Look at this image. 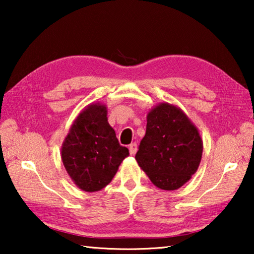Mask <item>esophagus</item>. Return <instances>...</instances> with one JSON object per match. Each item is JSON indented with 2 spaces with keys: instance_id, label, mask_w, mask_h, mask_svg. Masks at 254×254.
Here are the masks:
<instances>
[{
  "instance_id": "esophagus-1",
  "label": "esophagus",
  "mask_w": 254,
  "mask_h": 254,
  "mask_svg": "<svg viewBox=\"0 0 254 254\" xmlns=\"http://www.w3.org/2000/svg\"><path fill=\"white\" fill-rule=\"evenodd\" d=\"M128 150H130V154H132V156H134V154L136 153V150H137L136 143L133 142V143H131L130 145H128Z\"/></svg>"
}]
</instances>
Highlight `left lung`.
<instances>
[{"mask_svg":"<svg viewBox=\"0 0 254 254\" xmlns=\"http://www.w3.org/2000/svg\"><path fill=\"white\" fill-rule=\"evenodd\" d=\"M201 154L198 128L182 109L163 102L148 112L135 160L154 186L163 190L182 187L198 169Z\"/></svg>","mask_w":254,"mask_h":254,"instance_id":"1","label":"left lung"}]
</instances>
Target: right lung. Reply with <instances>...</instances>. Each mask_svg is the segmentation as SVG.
Segmentation results:
<instances>
[{
  "mask_svg": "<svg viewBox=\"0 0 254 254\" xmlns=\"http://www.w3.org/2000/svg\"><path fill=\"white\" fill-rule=\"evenodd\" d=\"M128 156L107 122L106 105L92 103L80 112L62 145L67 174L81 190L98 191L109 185Z\"/></svg>",
  "mask_w": 254,
  "mask_h": 254,
  "instance_id": "obj_1",
  "label": "right lung"
}]
</instances>
